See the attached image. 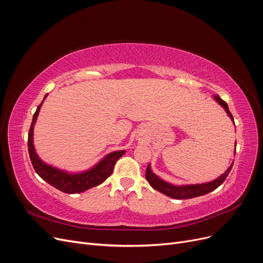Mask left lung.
Here are the masks:
<instances>
[{
  "label": "left lung",
  "instance_id": "1",
  "mask_svg": "<svg viewBox=\"0 0 263 263\" xmlns=\"http://www.w3.org/2000/svg\"><path fill=\"white\" fill-rule=\"evenodd\" d=\"M214 98H215V100H216L219 103V104L222 107L225 108L226 113L228 114V116L230 118H232L233 123L235 124L234 117H233L232 113L229 112L227 103L225 101H222L218 97V95H215ZM233 164H234V162L227 169V171L224 174H221V176L218 179L214 180L212 182H209V183H203V184L182 185V186L172 185V184H170V183H166V182H164L163 180H161L159 177H157L156 174L153 171H151L149 164H148L147 170H146V179L149 182V184L153 186L155 190H157V191H159V192L165 194L166 196H170L172 198H176V200H187V198H193V197H196V196L205 195V194L212 192V191L216 190L221 184V183L226 180V178H227V176L229 174L230 170H232V168H233Z\"/></svg>",
  "mask_w": 263,
  "mask_h": 263
}]
</instances>
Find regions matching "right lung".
<instances>
[{
  "mask_svg": "<svg viewBox=\"0 0 263 263\" xmlns=\"http://www.w3.org/2000/svg\"><path fill=\"white\" fill-rule=\"evenodd\" d=\"M47 94L45 95V99ZM43 104V102L38 105L36 112L33 116V122H31L29 133H28V153L31 164H33L36 173L45 180L47 183H49L53 187L58 189L61 192H65L68 194H76L81 193L84 191L89 190L91 187L97 186L101 183L104 182L114 170V165L116 161L121 158L124 154L125 150L121 151H114L107 155L103 160H101L94 168L90 169L89 171H85L82 173H68L57 168H53L51 165L44 163L41 159L38 158L35 147L33 144V130L34 125L37 119L39 109Z\"/></svg>",
  "mask_w": 263,
  "mask_h": 263,
  "instance_id": "right-lung-1",
  "label": "right lung"
}]
</instances>
